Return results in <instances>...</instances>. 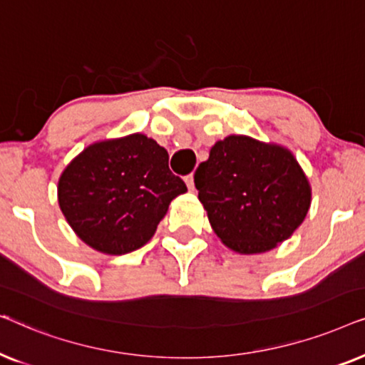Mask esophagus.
I'll list each match as a JSON object with an SVG mask.
<instances>
[{"label":"esophagus","mask_w":365,"mask_h":365,"mask_svg":"<svg viewBox=\"0 0 365 365\" xmlns=\"http://www.w3.org/2000/svg\"><path fill=\"white\" fill-rule=\"evenodd\" d=\"M184 179H186V184H187V187L191 189V191H192V189H194V174H187V176L184 178Z\"/></svg>","instance_id":"1"}]
</instances>
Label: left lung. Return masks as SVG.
Returning a JSON list of instances; mask_svg holds the SVG:
<instances>
[{
	"instance_id": "obj_1",
	"label": "left lung",
	"mask_w": 365,
	"mask_h": 365,
	"mask_svg": "<svg viewBox=\"0 0 365 365\" xmlns=\"http://www.w3.org/2000/svg\"><path fill=\"white\" fill-rule=\"evenodd\" d=\"M194 184L214 232L241 254L286 241L311 206V187L292 154L247 136L214 144Z\"/></svg>"
}]
</instances>
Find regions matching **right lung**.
I'll use <instances>...</instances> for the list:
<instances>
[{"instance_id":"add662e5","label":"right lung","mask_w":365,"mask_h":365,"mask_svg":"<svg viewBox=\"0 0 365 365\" xmlns=\"http://www.w3.org/2000/svg\"><path fill=\"white\" fill-rule=\"evenodd\" d=\"M168 161L166 149L144 134L91 144L59 178V207L96 251H136L154 236L169 202L187 191Z\"/></svg>"}]
</instances>
